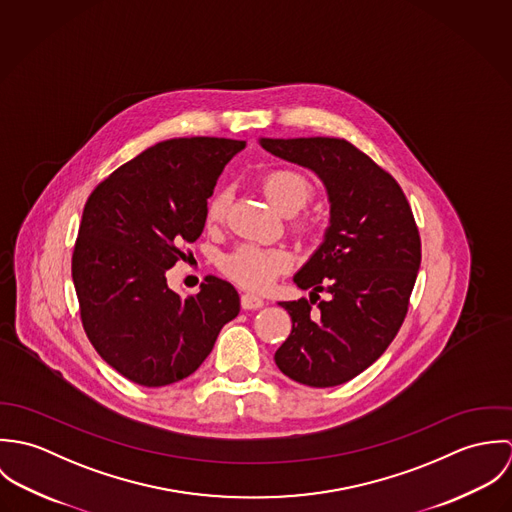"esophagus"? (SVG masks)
<instances>
[{
    "instance_id": "34e87169",
    "label": "esophagus",
    "mask_w": 512,
    "mask_h": 512,
    "mask_svg": "<svg viewBox=\"0 0 512 512\" xmlns=\"http://www.w3.org/2000/svg\"><path fill=\"white\" fill-rule=\"evenodd\" d=\"M240 305H242V309L252 311V309H260L264 305V299L254 295V293H242L240 295Z\"/></svg>"
}]
</instances>
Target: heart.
<instances>
[{"label":"heart","instance_id":"1","mask_svg":"<svg viewBox=\"0 0 512 512\" xmlns=\"http://www.w3.org/2000/svg\"><path fill=\"white\" fill-rule=\"evenodd\" d=\"M262 189L268 201L282 213H295L313 197V185L305 175L293 169H272L262 175ZM228 193L217 191L207 203V220L217 224L224 219ZM292 268V256L282 248H264L240 244L220 260V270L232 282L246 290H266L272 282Z\"/></svg>","mask_w":512,"mask_h":512}]
</instances>
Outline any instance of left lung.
<instances>
[{"mask_svg":"<svg viewBox=\"0 0 512 512\" xmlns=\"http://www.w3.org/2000/svg\"><path fill=\"white\" fill-rule=\"evenodd\" d=\"M260 146L315 171L331 203L323 244L293 276L311 297L280 303L292 333L276 365L305 386L343 384L372 365L404 323L422 260L416 220L396 179L347 140L262 138ZM319 291L330 299L313 312Z\"/></svg>","mask_w":512,"mask_h":512,"instance_id":"obj_1","label":"left lung"}]
</instances>
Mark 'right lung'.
<instances>
[{"label": "right lung", "mask_w": 512, "mask_h": 512, "mask_svg": "<svg viewBox=\"0 0 512 512\" xmlns=\"http://www.w3.org/2000/svg\"><path fill=\"white\" fill-rule=\"evenodd\" d=\"M246 147L226 138H175L147 147L88 197L73 250L80 321L96 353L147 388L193 374L240 311L232 284L207 276L183 299L165 272L185 260L207 220L224 165Z\"/></svg>", "instance_id": "right-lung-1"}]
</instances>
